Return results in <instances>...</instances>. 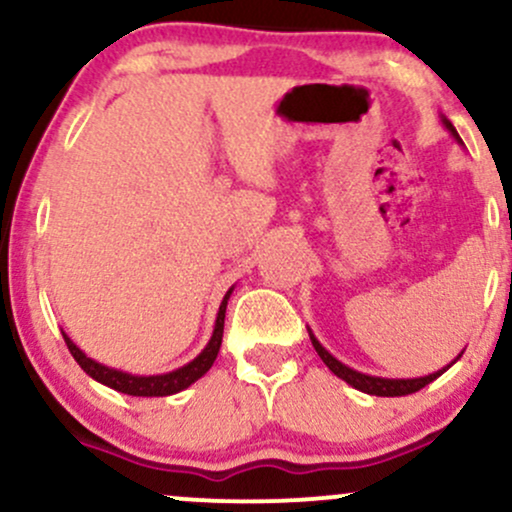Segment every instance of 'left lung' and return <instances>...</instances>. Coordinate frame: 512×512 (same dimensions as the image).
Wrapping results in <instances>:
<instances>
[{"instance_id":"left-lung-1","label":"left lung","mask_w":512,"mask_h":512,"mask_svg":"<svg viewBox=\"0 0 512 512\" xmlns=\"http://www.w3.org/2000/svg\"><path fill=\"white\" fill-rule=\"evenodd\" d=\"M440 122H443V127L448 129V132L452 134V139H455L457 144H462L460 134H457V129L452 127V122L448 120L445 115H440ZM464 146V144H462ZM308 334H310V342H313L317 356L322 358V363H325L327 368L332 370L337 378H342L346 385H351L354 390L358 392H366V395H375V397H402V395H411V392H419L421 387H426L428 383H433V380L440 378V375L448 370L452 363L460 361V356L464 354V349L457 354L452 361L448 363V366H443L440 370H436V373H428V375H421V378H380V375H370V373H361V370L346 366V363L339 361V358H334L330 351L325 349L320 342H317V337L313 334V330L308 327Z\"/></svg>"}]
</instances>
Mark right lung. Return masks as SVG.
Segmentation results:
<instances>
[{
    "instance_id": "add662e5",
    "label": "right lung",
    "mask_w": 512,
    "mask_h": 512,
    "mask_svg": "<svg viewBox=\"0 0 512 512\" xmlns=\"http://www.w3.org/2000/svg\"><path fill=\"white\" fill-rule=\"evenodd\" d=\"M233 289H236V284H233L231 289L226 291V296H223V301L219 305V313H216L214 332H211L207 346H204V349L199 351V354L192 358L190 363L170 370V373L134 375V373H127V370L110 368V366H105V363H98V361H93L91 356H86L84 351H81L79 346L72 342V337H69L67 332H62V337H64V342H67L69 351H72L74 361L84 368L86 375H91V378L98 380L101 385L110 387V390L122 392V395H132V397H168V395H175V392L187 390V387H190L192 383H197V380L202 378V375L207 373L211 366H214L216 356H219V349H221V339H223V317H226V305H228V298H231Z\"/></svg>"
}]
</instances>
